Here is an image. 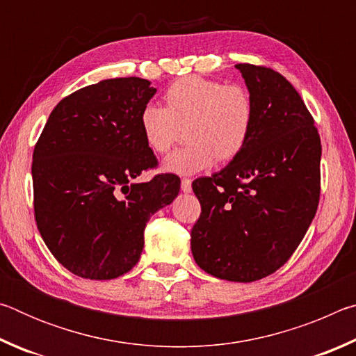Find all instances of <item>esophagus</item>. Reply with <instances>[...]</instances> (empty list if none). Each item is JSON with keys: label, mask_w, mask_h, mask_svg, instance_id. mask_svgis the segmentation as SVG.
Masks as SVG:
<instances>
[{"label": "esophagus", "mask_w": 356, "mask_h": 356, "mask_svg": "<svg viewBox=\"0 0 356 356\" xmlns=\"http://www.w3.org/2000/svg\"><path fill=\"white\" fill-rule=\"evenodd\" d=\"M180 188H182V191H184V193H188V191H191V180H190V179H186V177H184V179H182V182H180Z\"/></svg>", "instance_id": "34e87169"}]
</instances>
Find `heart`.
Masks as SVG:
<instances>
[{"label": "heart", "mask_w": 356, "mask_h": 356, "mask_svg": "<svg viewBox=\"0 0 356 356\" xmlns=\"http://www.w3.org/2000/svg\"><path fill=\"white\" fill-rule=\"evenodd\" d=\"M165 106L147 104L140 113V129L155 154L170 152L186 127L188 146L165 160L166 171L195 174L218 159L231 161L243 152L256 124V102L242 84L200 75L182 76L163 94Z\"/></svg>", "instance_id": "obj_1"}]
</instances>
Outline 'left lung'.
Segmentation results:
<instances>
[{
	"instance_id": "8db88e82",
	"label": "left lung",
	"mask_w": 356,
	"mask_h": 356,
	"mask_svg": "<svg viewBox=\"0 0 356 356\" xmlns=\"http://www.w3.org/2000/svg\"><path fill=\"white\" fill-rule=\"evenodd\" d=\"M256 102L251 140L212 177L196 179L201 215L191 229L196 264L220 280L251 282L297 250L321 197V136L291 83L265 65L236 64Z\"/></svg>"
}]
</instances>
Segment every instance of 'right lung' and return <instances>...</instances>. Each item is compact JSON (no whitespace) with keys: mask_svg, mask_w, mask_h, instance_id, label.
<instances>
[{"mask_svg":"<svg viewBox=\"0 0 356 356\" xmlns=\"http://www.w3.org/2000/svg\"><path fill=\"white\" fill-rule=\"evenodd\" d=\"M156 89L138 76L78 89L53 108L34 146V218L48 250L76 276L114 280L135 267L144 229L179 195L176 174H156L140 113Z\"/></svg>","mask_w":356,"mask_h":356,"instance_id":"1","label":"right lung"}]
</instances>
